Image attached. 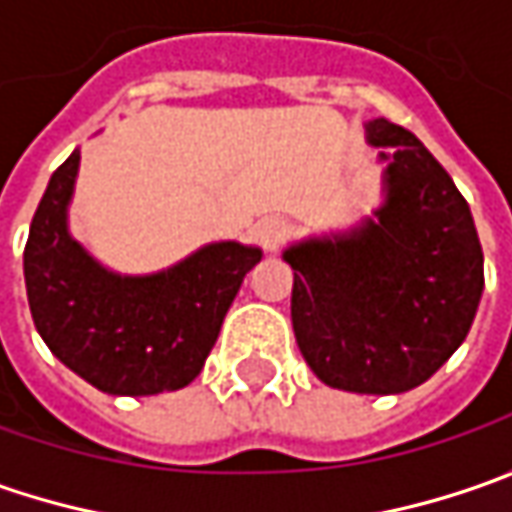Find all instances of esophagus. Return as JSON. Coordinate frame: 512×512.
<instances>
[{"label":"esophagus","mask_w":512,"mask_h":512,"mask_svg":"<svg viewBox=\"0 0 512 512\" xmlns=\"http://www.w3.org/2000/svg\"><path fill=\"white\" fill-rule=\"evenodd\" d=\"M256 239L265 250H279L290 239V222L282 216H267L256 225Z\"/></svg>","instance_id":"1"}]
</instances>
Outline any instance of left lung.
<instances>
[{"label": "left lung", "instance_id": "1", "mask_svg": "<svg viewBox=\"0 0 512 512\" xmlns=\"http://www.w3.org/2000/svg\"><path fill=\"white\" fill-rule=\"evenodd\" d=\"M370 142L390 150L379 222L285 253L290 316L310 370L336 390L404 393L427 382L473 325L484 253L470 207L422 142L373 119Z\"/></svg>", "mask_w": 512, "mask_h": 512}]
</instances>
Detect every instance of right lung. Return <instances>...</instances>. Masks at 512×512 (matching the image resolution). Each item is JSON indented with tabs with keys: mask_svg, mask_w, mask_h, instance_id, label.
I'll use <instances>...</instances> for the list:
<instances>
[{
	"mask_svg": "<svg viewBox=\"0 0 512 512\" xmlns=\"http://www.w3.org/2000/svg\"><path fill=\"white\" fill-rule=\"evenodd\" d=\"M79 150L53 170L25 245L33 325L50 353L113 396H153L190 384L233 296L262 250L219 242L156 276H116L68 236Z\"/></svg>",
	"mask_w": 512,
	"mask_h": 512,
	"instance_id": "add662e5",
	"label": "right lung"
}]
</instances>
